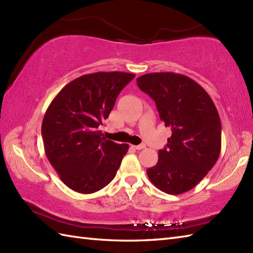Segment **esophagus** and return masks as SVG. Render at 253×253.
<instances>
[{"instance_id":"1","label":"esophagus","mask_w":253,"mask_h":253,"mask_svg":"<svg viewBox=\"0 0 253 253\" xmlns=\"http://www.w3.org/2000/svg\"><path fill=\"white\" fill-rule=\"evenodd\" d=\"M133 148H135L136 150H142V149H144L146 148V144H138V146H133Z\"/></svg>"}]
</instances>
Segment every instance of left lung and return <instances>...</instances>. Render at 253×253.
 <instances>
[{"instance_id":"8db88e82","label":"left lung","mask_w":253,"mask_h":253,"mask_svg":"<svg viewBox=\"0 0 253 253\" xmlns=\"http://www.w3.org/2000/svg\"><path fill=\"white\" fill-rule=\"evenodd\" d=\"M137 82L154 100L161 121L171 129L157 165L147 169L149 179L169 195L189 191L221 153L222 125L215 104L200 84L185 75L151 73Z\"/></svg>"}]
</instances>
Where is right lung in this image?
Segmentation results:
<instances>
[{"label": "right lung", "instance_id": "add662e5", "mask_svg": "<svg viewBox=\"0 0 253 253\" xmlns=\"http://www.w3.org/2000/svg\"><path fill=\"white\" fill-rule=\"evenodd\" d=\"M133 77L123 72L84 75L67 84L47 107L41 127L45 155L74 191H99L120 169L129 146L107 140L99 126Z\"/></svg>", "mask_w": 253, "mask_h": 253}]
</instances>
